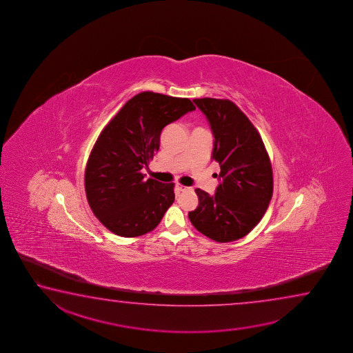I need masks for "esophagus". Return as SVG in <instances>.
Returning <instances> with one entry per match:
<instances>
[{
	"label": "esophagus",
	"instance_id": "esophagus-1",
	"mask_svg": "<svg viewBox=\"0 0 353 353\" xmlns=\"http://www.w3.org/2000/svg\"><path fill=\"white\" fill-rule=\"evenodd\" d=\"M176 189H178L179 192H185V190H188V186L181 185V184H176Z\"/></svg>",
	"mask_w": 353,
	"mask_h": 353
}]
</instances>
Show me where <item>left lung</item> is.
<instances>
[{"label":"left lung","mask_w":353,"mask_h":353,"mask_svg":"<svg viewBox=\"0 0 353 353\" xmlns=\"http://www.w3.org/2000/svg\"><path fill=\"white\" fill-rule=\"evenodd\" d=\"M215 138L212 159L221 168L215 195L201 189L196 209L189 212L192 226L216 242H232L256 228L273 195V172L256 127L232 101L195 99Z\"/></svg>","instance_id":"left-lung-1"}]
</instances>
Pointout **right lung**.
<instances>
[{"label": "right lung", "mask_w": 353, "mask_h": 353, "mask_svg": "<svg viewBox=\"0 0 353 353\" xmlns=\"http://www.w3.org/2000/svg\"><path fill=\"white\" fill-rule=\"evenodd\" d=\"M189 99L144 91L125 102L102 130L85 169L94 215L121 237L153 231L174 203V184L144 179L161 145V130L194 111Z\"/></svg>", "instance_id": "obj_1"}]
</instances>
